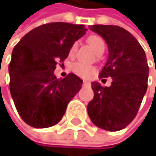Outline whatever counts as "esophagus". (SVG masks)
<instances>
[{
	"label": "esophagus",
	"mask_w": 156,
	"mask_h": 156,
	"mask_svg": "<svg viewBox=\"0 0 156 156\" xmlns=\"http://www.w3.org/2000/svg\"><path fill=\"white\" fill-rule=\"evenodd\" d=\"M83 84L85 85V84H89V81L88 80H83Z\"/></svg>",
	"instance_id": "esophagus-1"
}]
</instances>
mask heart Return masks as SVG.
Segmentation results:
<instances>
[{
  "label": "heart",
  "mask_w": 156,
  "mask_h": 156,
  "mask_svg": "<svg viewBox=\"0 0 156 156\" xmlns=\"http://www.w3.org/2000/svg\"><path fill=\"white\" fill-rule=\"evenodd\" d=\"M87 42L88 44L92 47V48L96 52L98 53L99 51L101 50H104L105 49V42L104 40L102 39L100 36H97V35H92L90 36L88 39H87ZM76 43H75L71 49H70V55H73L75 51H76ZM73 71L80 76H82V77H88L91 75L94 74V68L92 66V65L90 64H87V63H83V62H76L74 63L73 65Z\"/></svg>",
  "instance_id": "heart-1"
}]
</instances>
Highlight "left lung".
Returning <instances> with one entry per match:
<instances>
[{"label": "left lung", "mask_w": 156, "mask_h": 156, "mask_svg": "<svg viewBox=\"0 0 156 156\" xmlns=\"http://www.w3.org/2000/svg\"><path fill=\"white\" fill-rule=\"evenodd\" d=\"M90 30L106 41L108 58L100 79L112 77L109 87L93 82L94 93L87 106L88 115L96 126L118 131L133 121L147 91L149 66L137 40L125 29L113 25H93Z\"/></svg>", "instance_id": "1"}]
</instances>
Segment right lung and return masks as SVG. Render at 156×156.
<instances>
[{
  "label": "right lung",
  "instance_id": "add662e5",
  "mask_svg": "<svg viewBox=\"0 0 156 156\" xmlns=\"http://www.w3.org/2000/svg\"><path fill=\"white\" fill-rule=\"evenodd\" d=\"M84 25L52 22L34 28L16 45L9 63L10 93L22 120L34 128L58 123L82 80L73 73L63 80L56 64L67 58L74 43L86 34Z\"/></svg>",
  "mask_w": 156,
  "mask_h": 156
}]
</instances>
